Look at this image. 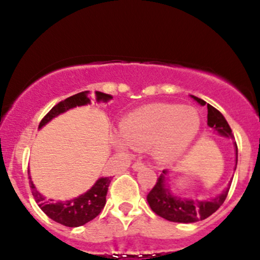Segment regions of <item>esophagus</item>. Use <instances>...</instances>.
<instances>
[{
  "label": "esophagus",
  "mask_w": 260,
  "mask_h": 260,
  "mask_svg": "<svg viewBox=\"0 0 260 260\" xmlns=\"http://www.w3.org/2000/svg\"><path fill=\"white\" fill-rule=\"evenodd\" d=\"M132 168L133 170H136V171H138V170L144 168V162H142V161H136V162H133Z\"/></svg>",
  "instance_id": "34e87169"
}]
</instances>
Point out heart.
<instances>
[{"label": "heart", "instance_id": "1", "mask_svg": "<svg viewBox=\"0 0 260 260\" xmlns=\"http://www.w3.org/2000/svg\"><path fill=\"white\" fill-rule=\"evenodd\" d=\"M201 127V117L192 107L176 104H150L139 107L120 122L118 149L127 145L144 149L154 144L161 160H172L189 147Z\"/></svg>", "mask_w": 260, "mask_h": 260}]
</instances>
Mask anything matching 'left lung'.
I'll return each instance as SVG.
<instances>
[{"label":"left lung","mask_w":260,"mask_h":260,"mask_svg":"<svg viewBox=\"0 0 260 260\" xmlns=\"http://www.w3.org/2000/svg\"><path fill=\"white\" fill-rule=\"evenodd\" d=\"M193 99L198 101L201 105L204 106L205 101L199 99L197 96H192ZM208 107V126L214 128L221 136L231 137L234 138L231 127L229 126L228 121L222 116V113L216 110L211 105H207ZM236 145V166H237V144ZM168 175V170H162V174L157 177L156 183L154 184L153 189L148 193L147 199L151 210L156 215L162 217V219L169 220L172 222H196L201 220L207 219L214 214L225 202L226 197L229 194V189L223 190L220 196L211 201L197 202L192 199H182L172 196L170 192L169 187L165 186V176Z\"/></svg>","instance_id":"obj_1"}]
</instances>
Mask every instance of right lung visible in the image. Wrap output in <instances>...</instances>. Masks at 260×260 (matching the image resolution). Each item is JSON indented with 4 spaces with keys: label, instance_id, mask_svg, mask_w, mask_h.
Returning a JSON list of instances; mask_svg holds the SVG:
<instances>
[{
    "label": "right lung",
    "instance_id": "1",
    "mask_svg": "<svg viewBox=\"0 0 260 260\" xmlns=\"http://www.w3.org/2000/svg\"><path fill=\"white\" fill-rule=\"evenodd\" d=\"M89 94H90L89 91H82L73 95V96L67 98L66 100L59 101L57 105L53 106L44 116L40 124H39V128L45 126L47 122L51 121L53 117L58 116L59 113L66 112L67 110L72 109V107L86 105V104L90 103ZM95 94H96L98 101H107L111 99V95L109 94H104V92L100 91H96ZM110 183H111V177L99 178L96 183L84 194L67 202H53L46 201L38 192L37 188L32 184L30 176H29V184H30L32 197H34L35 202L38 203L41 210L50 219H52L53 221L67 226V228H78V226H82L86 222L91 221L92 219H95V217L99 215L106 204V194Z\"/></svg>",
    "mask_w": 260,
    "mask_h": 260
}]
</instances>
